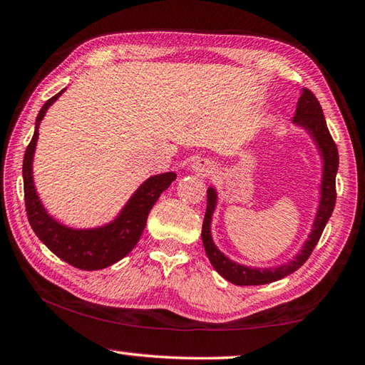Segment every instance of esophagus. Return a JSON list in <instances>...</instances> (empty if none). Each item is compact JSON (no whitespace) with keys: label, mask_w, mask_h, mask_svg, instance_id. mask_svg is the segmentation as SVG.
<instances>
[{"label":"esophagus","mask_w":365,"mask_h":365,"mask_svg":"<svg viewBox=\"0 0 365 365\" xmlns=\"http://www.w3.org/2000/svg\"><path fill=\"white\" fill-rule=\"evenodd\" d=\"M193 170L196 172V174H200L202 177H207V175L212 174L214 168H212L211 163H207V160L201 159V160H196V163L193 164Z\"/></svg>","instance_id":"1"}]
</instances>
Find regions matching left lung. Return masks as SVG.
I'll list each match as a JSON object with an SVG mask.
<instances>
[{
	"mask_svg": "<svg viewBox=\"0 0 365 365\" xmlns=\"http://www.w3.org/2000/svg\"><path fill=\"white\" fill-rule=\"evenodd\" d=\"M294 122H298L299 125L306 127L314 140L317 141V145L322 151L324 156V180H322V200H320L319 212L316 222H314L312 232L309 235V240L304 245V248L296 256L292 262L285 265H280L277 269H250L245 265L235 264L230 259H227L222 252L215 248L211 238V217L215 207V191L212 188L207 190V206L205 220H202V245H205L206 255L211 261L212 267L219 272V274L227 279L228 282L235 283V285L250 287V285H265V283H272L283 279L289 274H293L294 270H298L302 264H304L309 257H311L314 248L319 243L322 232L329 222L330 215L333 212L336 202V170H338V148L336 143L333 141L331 135L327 127L324 110L320 108V103L312 93L311 90H302V95L298 101V108H296Z\"/></svg>",
	"mask_w": 365,
	"mask_h": 365,
	"instance_id": "obj_1",
	"label": "left lung"
}]
</instances>
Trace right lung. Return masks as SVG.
Masks as SVG:
<instances>
[{
    "label": "right lung",
    "mask_w": 365,
    "mask_h": 365,
    "mask_svg": "<svg viewBox=\"0 0 365 365\" xmlns=\"http://www.w3.org/2000/svg\"><path fill=\"white\" fill-rule=\"evenodd\" d=\"M63 91H59L58 95L49 98L43 104L38 115H36L34 137L30 140L26 154H24L22 175L27 219L36 237L58 257L80 270H98L120 261L135 248L145 230L148 214H150L154 202L158 201L164 190L170 187L177 175L174 172H168V174L148 178L137 190V193L132 196V200L127 202L119 217L106 227L93 228V230H72V228L58 224L46 214L38 196H36L32 178V159L43 115Z\"/></svg>",
    "instance_id": "right-lung-1"
}]
</instances>
